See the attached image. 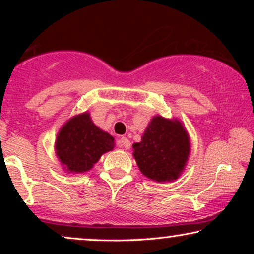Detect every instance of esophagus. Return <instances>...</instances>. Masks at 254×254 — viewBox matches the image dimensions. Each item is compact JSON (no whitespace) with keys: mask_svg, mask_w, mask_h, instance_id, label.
<instances>
[{"mask_svg":"<svg viewBox=\"0 0 254 254\" xmlns=\"http://www.w3.org/2000/svg\"><path fill=\"white\" fill-rule=\"evenodd\" d=\"M120 144L123 145L125 149H129L130 148V141L128 140L127 137H121L120 138Z\"/></svg>","mask_w":254,"mask_h":254,"instance_id":"esophagus-1","label":"esophagus"}]
</instances>
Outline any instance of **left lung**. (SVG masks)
Here are the masks:
<instances>
[{
    "label": "left lung",
    "mask_w": 254,
    "mask_h": 254,
    "mask_svg": "<svg viewBox=\"0 0 254 254\" xmlns=\"http://www.w3.org/2000/svg\"><path fill=\"white\" fill-rule=\"evenodd\" d=\"M190 154V140L185 126L177 118L155 116L133 144L136 164L147 178L157 183L178 179Z\"/></svg>",
    "instance_id": "obj_1"
}]
</instances>
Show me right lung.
<instances>
[{
	"instance_id": "add662e5",
	"label": "right lung",
	"mask_w": 254,
	"mask_h": 254,
	"mask_svg": "<svg viewBox=\"0 0 254 254\" xmlns=\"http://www.w3.org/2000/svg\"><path fill=\"white\" fill-rule=\"evenodd\" d=\"M114 145V137L96 126L86 111L62 125L54 149L65 172L84 173L91 170L104 154L113 150Z\"/></svg>"
}]
</instances>
